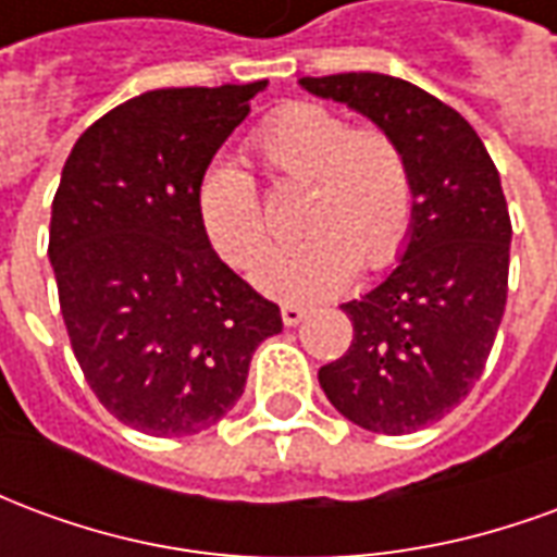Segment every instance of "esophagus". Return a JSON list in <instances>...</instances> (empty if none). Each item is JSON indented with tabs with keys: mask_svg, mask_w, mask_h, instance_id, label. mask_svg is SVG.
<instances>
[{
	"mask_svg": "<svg viewBox=\"0 0 557 557\" xmlns=\"http://www.w3.org/2000/svg\"><path fill=\"white\" fill-rule=\"evenodd\" d=\"M280 315H283V325H298L304 315H307V310L304 307H298V304H280Z\"/></svg>",
	"mask_w": 557,
	"mask_h": 557,
	"instance_id": "esophagus-1",
	"label": "esophagus"
}]
</instances>
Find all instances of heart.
I'll list each match as a JSON object with an SVG mask.
<instances>
[{
    "mask_svg": "<svg viewBox=\"0 0 557 557\" xmlns=\"http://www.w3.org/2000/svg\"><path fill=\"white\" fill-rule=\"evenodd\" d=\"M256 166L274 182H304L295 226L301 238L268 244L262 190L247 170L218 163L196 187V218L211 250L238 271L256 268V286L280 301L304 304L337 295L358 265L385 271L414 230L418 187L406 148L379 125L292 101L247 137Z\"/></svg>",
    "mask_w": 557,
    "mask_h": 557,
    "instance_id": "b5f03b06",
    "label": "heart"
}]
</instances>
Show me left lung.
Instances as JSON below:
<instances>
[{
    "label": "left lung",
    "instance_id": "1",
    "mask_svg": "<svg viewBox=\"0 0 557 557\" xmlns=\"http://www.w3.org/2000/svg\"><path fill=\"white\" fill-rule=\"evenodd\" d=\"M301 86L391 131L418 187L403 262L343 304L351 343L319 370V385L363 430H423L471 394L502 325L513 232L502 178L478 131L409 79L358 71Z\"/></svg>",
    "mask_w": 557,
    "mask_h": 557
}]
</instances>
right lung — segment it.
I'll return each instance as SVG.
<instances>
[{"label": "right lung", "mask_w": 557, "mask_h": 557, "mask_svg": "<svg viewBox=\"0 0 557 557\" xmlns=\"http://www.w3.org/2000/svg\"><path fill=\"white\" fill-rule=\"evenodd\" d=\"M265 79L154 89L83 131L50 218L59 307L91 394L146 435H194L244 394L280 307L220 262L196 187Z\"/></svg>", "instance_id": "obj_1"}]
</instances>
